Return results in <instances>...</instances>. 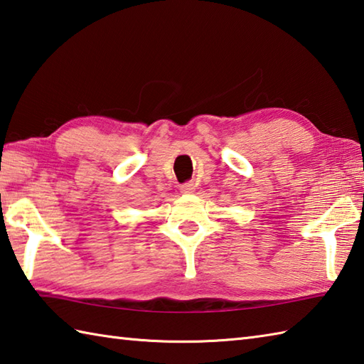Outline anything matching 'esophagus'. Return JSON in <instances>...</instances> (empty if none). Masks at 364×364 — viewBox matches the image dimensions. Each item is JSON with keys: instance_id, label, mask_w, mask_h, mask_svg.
<instances>
[{"instance_id": "obj_1", "label": "esophagus", "mask_w": 364, "mask_h": 364, "mask_svg": "<svg viewBox=\"0 0 364 364\" xmlns=\"http://www.w3.org/2000/svg\"><path fill=\"white\" fill-rule=\"evenodd\" d=\"M196 190V185L193 183V182H187V183H183L182 187H181V191L182 193H193Z\"/></svg>"}]
</instances>
